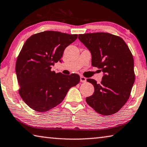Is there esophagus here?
<instances>
[{
  "mask_svg": "<svg viewBox=\"0 0 147 147\" xmlns=\"http://www.w3.org/2000/svg\"><path fill=\"white\" fill-rule=\"evenodd\" d=\"M86 80H87V78H85V77L83 76H80V82H81L84 83V82H86Z\"/></svg>",
  "mask_w": 147,
  "mask_h": 147,
  "instance_id": "1",
  "label": "esophagus"
}]
</instances>
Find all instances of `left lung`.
I'll use <instances>...</instances> for the list:
<instances>
[{"label": "left lung", "instance_id": "8db88e82", "mask_svg": "<svg viewBox=\"0 0 147 147\" xmlns=\"http://www.w3.org/2000/svg\"><path fill=\"white\" fill-rule=\"evenodd\" d=\"M78 38L91 53L92 65L104 73L100 84L87 80L94 92L86 102L100 114H114L129 100L135 81L132 53L121 37L111 33L80 34Z\"/></svg>", "mask_w": 147, "mask_h": 147}]
</instances>
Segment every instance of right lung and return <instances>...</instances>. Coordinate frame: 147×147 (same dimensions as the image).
<instances>
[{
    "label": "right lung",
    "instance_id": "1",
    "mask_svg": "<svg viewBox=\"0 0 147 147\" xmlns=\"http://www.w3.org/2000/svg\"><path fill=\"white\" fill-rule=\"evenodd\" d=\"M77 38L76 34L46 31L31 35L24 44L15 70L19 94L33 110L44 113L55 107L69 89L80 82L78 74L51 71L52 65L61 62L65 48Z\"/></svg>",
    "mask_w": 147,
    "mask_h": 147
}]
</instances>
